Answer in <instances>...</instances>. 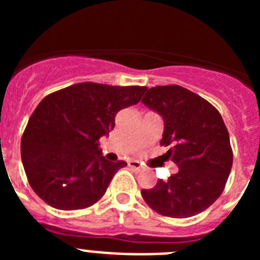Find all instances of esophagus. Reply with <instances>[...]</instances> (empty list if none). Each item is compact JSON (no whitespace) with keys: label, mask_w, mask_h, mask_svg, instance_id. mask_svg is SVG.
Masks as SVG:
<instances>
[{"label":"esophagus","mask_w":260,"mask_h":260,"mask_svg":"<svg viewBox=\"0 0 260 260\" xmlns=\"http://www.w3.org/2000/svg\"><path fill=\"white\" fill-rule=\"evenodd\" d=\"M128 167H132L133 169H135V171H141L142 168V164L139 161H135V160H133V161L128 162Z\"/></svg>","instance_id":"1"}]
</instances>
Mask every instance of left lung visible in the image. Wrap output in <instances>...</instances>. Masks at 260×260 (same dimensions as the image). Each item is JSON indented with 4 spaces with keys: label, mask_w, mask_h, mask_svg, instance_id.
Returning a JSON list of instances; mask_svg holds the SVG:
<instances>
[{
    "label": "left lung",
    "mask_w": 260,
    "mask_h": 260,
    "mask_svg": "<svg viewBox=\"0 0 260 260\" xmlns=\"http://www.w3.org/2000/svg\"><path fill=\"white\" fill-rule=\"evenodd\" d=\"M142 103L164 118L160 142L180 168L142 197L162 216L185 219L207 210L224 191L233 164L228 128L211 103L177 84L150 88Z\"/></svg>",
    "instance_id": "left-lung-1"
}]
</instances>
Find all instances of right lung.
<instances>
[{
	"mask_svg": "<svg viewBox=\"0 0 260 260\" xmlns=\"http://www.w3.org/2000/svg\"><path fill=\"white\" fill-rule=\"evenodd\" d=\"M147 87L83 82L49 93L29 117L20 155L32 190L57 210L95 204L125 161L102 156L99 141L116 114L141 102Z\"/></svg>",
	"mask_w": 260,
	"mask_h": 260,
	"instance_id": "1",
	"label": "right lung"
}]
</instances>
